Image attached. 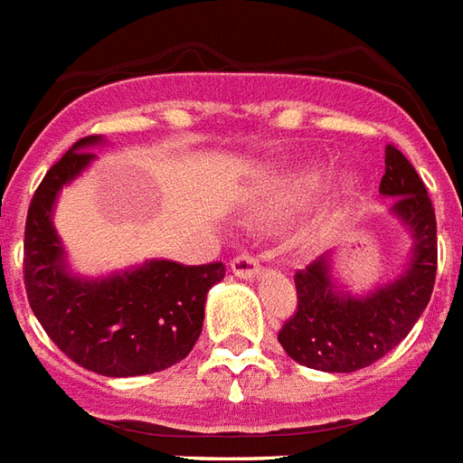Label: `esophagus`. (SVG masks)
Segmentation results:
<instances>
[{
	"mask_svg": "<svg viewBox=\"0 0 463 463\" xmlns=\"http://www.w3.org/2000/svg\"><path fill=\"white\" fill-rule=\"evenodd\" d=\"M232 273L236 279H246V281H254L261 276V266L256 261L254 256L239 254L236 259H232Z\"/></svg>",
	"mask_w": 463,
	"mask_h": 463,
	"instance_id": "34e87169",
	"label": "esophagus"
}]
</instances>
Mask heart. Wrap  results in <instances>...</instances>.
Segmentation results:
<instances>
[{"instance_id":"b5f03b06","label":"heart","mask_w":463,"mask_h":463,"mask_svg":"<svg viewBox=\"0 0 463 463\" xmlns=\"http://www.w3.org/2000/svg\"><path fill=\"white\" fill-rule=\"evenodd\" d=\"M330 170L328 162H313V165H303L298 170L283 175L281 180L273 184L271 194H269V202L264 204L266 214H286L291 209H298L303 204H308L310 199L316 197L326 184L330 182ZM360 192V177L353 175V172H345L343 177L335 184V192H333V202H330V214L338 212L353 202L355 194Z\"/></svg>"}]
</instances>
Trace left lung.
<instances>
[{
	"label": "left lung",
	"mask_w": 463,
	"mask_h": 463,
	"mask_svg": "<svg viewBox=\"0 0 463 463\" xmlns=\"http://www.w3.org/2000/svg\"><path fill=\"white\" fill-rule=\"evenodd\" d=\"M380 194L394 199L390 217L410 236L402 271L355 293L338 276L335 251L296 273L298 310L279 343L298 365L320 373H355L402 343L427 308L437 276V217L427 187L397 147H384Z\"/></svg>",
	"instance_id": "obj_1"
}]
</instances>
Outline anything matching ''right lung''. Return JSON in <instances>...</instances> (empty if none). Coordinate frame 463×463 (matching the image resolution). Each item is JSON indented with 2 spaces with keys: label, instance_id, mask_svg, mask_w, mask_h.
Listing matches in <instances>:
<instances>
[{
  "label": "right lung",
  "instance_id": "add662e5",
  "mask_svg": "<svg viewBox=\"0 0 463 463\" xmlns=\"http://www.w3.org/2000/svg\"><path fill=\"white\" fill-rule=\"evenodd\" d=\"M100 145L103 135L79 140L33 194L24 232L26 296L49 338L80 367L106 377L160 373L190 355L209 288L227 269L145 259L103 276L76 271L53 227V212L61 190L96 162L90 150Z\"/></svg>",
  "mask_w": 463,
  "mask_h": 463
}]
</instances>
